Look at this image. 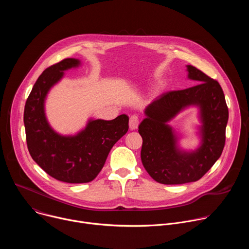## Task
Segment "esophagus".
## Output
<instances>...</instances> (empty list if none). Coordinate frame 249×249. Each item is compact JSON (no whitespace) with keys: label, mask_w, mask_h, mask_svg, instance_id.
I'll return each mask as SVG.
<instances>
[{"label":"esophagus","mask_w":249,"mask_h":249,"mask_svg":"<svg viewBox=\"0 0 249 249\" xmlns=\"http://www.w3.org/2000/svg\"><path fill=\"white\" fill-rule=\"evenodd\" d=\"M139 122H140V119H139V116L136 115V114H133L130 116V120H129V127L131 130H135L138 128V125H139Z\"/></svg>","instance_id":"esophagus-1"}]
</instances>
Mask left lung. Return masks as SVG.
Here are the masks:
<instances>
[{
	"mask_svg": "<svg viewBox=\"0 0 249 249\" xmlns=\"http://www.w3.org/2000/svg\"><path fill=\"white\" fill-rule=\"evenodd\" d=\"M188 78L198 85L162 93L145 110L139 125L143 138L141 160L153 179L161 184L199 180L221 157L226 142L229 109L220 84L202 71L187 65ZM189 105L200 108L202 145L195 152H182L167 122Z\"/></svg>",
	"mask_w": 249,
	"mask_h": 249,
	"instance_id": "1",
	"label": "left lung"
}]
</instances>
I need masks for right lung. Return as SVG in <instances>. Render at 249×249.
I'll list each match as a JSON object with an SVG mask.
<instances>
[{
  "label": "right lung",
  "mask_w": 249,
  "mask_h": 249,
  "mask_svg": "<svg viewBox=\"0 0 249 249\" xmlns=\"http://www.w3.org/2000/svg\"><path fill=\"white\" fill-rule=\"evenodd\" d=\"M80 61L67 58L56 63L39 76L24 106L23 122L28 152L46 173L67 183H87L102 169L116 142L129 129V117L113 120H89L76 136H61L48 124L44 100L49 89L64 76V71L78 67Z\"/></svg>",
  "instance_id": "add662e5"
}]
</instances>
